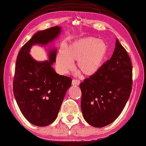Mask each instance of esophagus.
<instances>
[{
	"instance_id": "34e87169",
	"label": "esophagus",
	"mask_w": 146,
	"mask_h": 146,
	"mask_svg": "<svg viewBox=\"0 0 146 146\" xmlns=\"http://www.w3.org/2000/svg\"><path fill=\"white\" fill-rule=\"evenodd\" d=\"M80 81L77 80V79H74V80H72V85L75 86H77L79 84H80Z\"/></svg>"
}]
</instances>
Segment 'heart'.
I'll return each instance as SVG.
<instances>
[{"label":"heart","mask_w":146,"mask_h":146,"mask_svg":"<svg viewBox=\"0 0 146 146\" xmlns=\"http://www.w3.org/2000/svg\"><path fill=\"white\" fill-rule=\"evenodd\" d=\"M108 47L106 42L95 37H86L73 41L59 49L56 57V68L60 73L67 74L76 68L87 76L95 75L102 68L107 56Z\"/></svg>","instance_id":"1"}]
</instances>
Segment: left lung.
<instances>
[{
  "mask_svg": "<svg viewBox=\"0 0 146 146\" xmlns=\"http://www.w3.org/2000/svg\"><path fill=\"white\" fill-rule=\"evenodd\" d=\"M132 65L124 48L116 39L111 58L95 75L80 83L81 110L85 120L95 127L117 119L132 90Z\"/></svg>",
  "mask_w": 146,
  "mask_h": 146,
  "instance_id": "left-lung-1",
  "label": "left lung"
}]
</instances>
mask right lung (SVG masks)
I'll return each mask as SVG.
<instances>
[{"label": "right lung", "instance_id": "right-lung-1", "mask_svg": "<svg viewBox=\"0 0 146 146\" xmlns=\"http://www.w3.org/2000/svg\"><path fill=\"white\" fill-rule=\"evenodd\" d=\"M61 29L56 26L37 31L23 46L17 58L15 98L24 117L37 126H47L55 120L72 80L58 75L52 67L56 62V48L48 51L49 59L42 62L35 60L29 52L34 45L46 46L52 42Z\"/></svg>", "mask_w": 146, "mask_h": 146}]
</instances>
